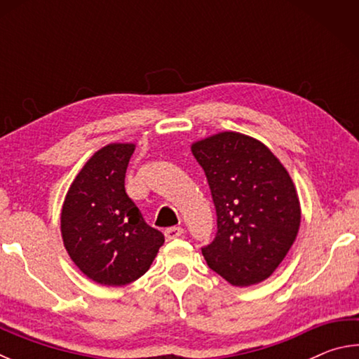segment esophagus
I'll return each instance as SVG.
<instances>
[{"label":"esophagus","mask_w":359,"mask_h":359,"mask_svg":"<svg viewBox=\"0 0 359 359\" xmlns=\"http://www.w3.org/2000/svg\"><path fill=\"white\" fill-rule=\"evenodd\" d=\"M184 234V229L179 228V226H174V228H168L165 231V238L166 241H172V239H177L180 236Z\"/></svg>","instance_id":"esophagus-1"}]
</instances>
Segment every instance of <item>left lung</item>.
<instances>
[{"label": "left lung", "instance_id": "8db88e82", "mask_svg": "<svg viewBox=\"0 0 359 359\" xmlns=\"http://www.w3.org/2000/svg\"><path fill=\"white\" fill-rule=\"evenodd\" d=\"M217 210V236L203 248L212 271L234 287L266 280L301 224L296 187L280 160L252 136L223 131L191 144Z\"/></svg>", "mask_w": 359, "mask_h": 359}]
</instances>
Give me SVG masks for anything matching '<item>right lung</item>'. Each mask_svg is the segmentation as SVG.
Wrapping results in <instances>:
<instances>
[{
	"label": "right lung",
	"instance_id": "1",
	"mask_svg": "<svg viewBox=\"0 0 359 359\" xmlns=\"http://www.w3.org/2000/svg\"><path fill=\"white\" fill-rule=\"evenodd\" d=\"M135 149L131 142H114L95 151L72 180L60 217L71 259L88 278L106 287L137 280L165 242L125 191Z\"/></svg>",
	"mask_w": 359,
	"mask_h": 359
}]
</instances>
